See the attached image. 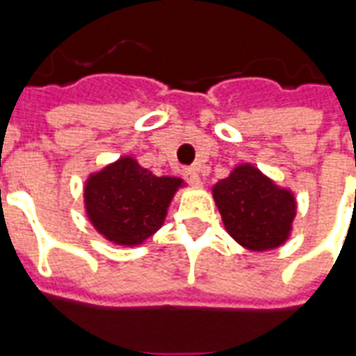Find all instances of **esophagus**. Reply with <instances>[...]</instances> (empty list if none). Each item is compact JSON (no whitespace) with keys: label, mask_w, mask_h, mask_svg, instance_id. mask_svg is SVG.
Here are the masks:
<instances>
[{"label":"esophagus","mask_w":356,"mask_h":356,"mask_svg":"<svg viewBox=\"0 0 356 356\" xmlns=\"http://www.w3.org/2000/svg\"><path fill=\"white\" fill-rule=\"evenodd\" d=\"M183 177H185L186 183H191V185H200L202 183L196 168H185V170H183Z\"/></svg>","instance_id":"34e87169"}]
</instances>
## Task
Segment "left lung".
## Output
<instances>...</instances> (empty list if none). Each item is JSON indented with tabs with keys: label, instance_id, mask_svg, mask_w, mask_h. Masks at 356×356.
<instances>
[{
	"label": "left lung",
	"instance_id": "left-lung-1",
	"mask_svg": "<svg viewBox=\"0 0 356 356\" xmlns=\"http://www.w3.org/2000/svg\"><path fill=\"white\" fill-rule=\"evenodd\" d=\"M227 232L248 250L263 252L288 238L296 200L252 165H238L213 186Z\"/></svg>",
	"mask_w": 356,
	"mask_h": 356
}]
</instances>
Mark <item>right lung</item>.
<instances>
[{
    "label": "right lung",
    "instance_id": "add662e5",
    "mask_svg": "<svg viewBox=\"0 0 356 356\" xmlns=\"http://www.w3.org/2000/svg\"><path fill=\"white\" fill-rule=\"evenodd\" d=\"M181 179L156 177L133 158H122L86 185V208L95 229L116 244H140L163 223Z\"/></svg>",
    "mask_w": 356,
    "mask_h": 356
}]
</instances>
